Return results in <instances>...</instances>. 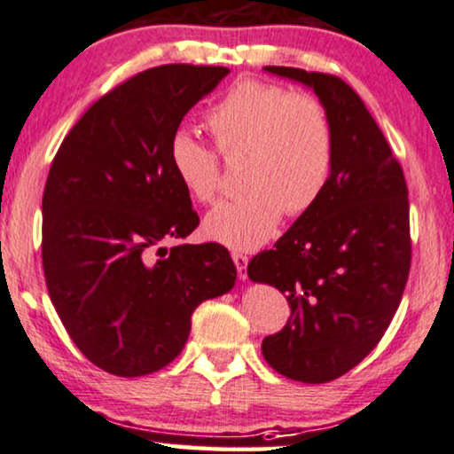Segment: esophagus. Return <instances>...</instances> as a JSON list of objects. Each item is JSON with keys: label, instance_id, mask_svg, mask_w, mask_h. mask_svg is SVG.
<instances>
[{"label": "esophagus", "instance_id": "obj_1", "mask_svg": "<svg viewBox=\"0 0 454 454\" xmlns=\"http://www.w3.org/2000/svg\"><path fill=\"white\" fill-rule=\"evenodd\" d=\"M231 258H233V262H235V268H238L239 278H241V280H246V278H247V255L233 252Z\"/></svg>", "mask_w": 454, "mask_h": 454}]
</instances>
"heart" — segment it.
I'll return each mask as SVG.
<instances>
[{"mask_svg": "<svg viewBox=\"0 0 454 454\" xmlns=\"http://www.w3.org/2000/svg\"><path fill=\"white\" fill-rule=\"evenodd\" d=\"M216 151L243 160L241 182L249 192L216 205L205 219L208 239L231 249H254L278 229L282 215L307 213L330 184L336 133L327 108L309 94L280 85L238 82L205 116ZM216 151L186 130L169 141V166L190 199L213 202L221 190Z\"/></svg>", "mask_w": 454, "mask_h": 454, "instance_id": "b5f03b06", "label": "heart"}]
</instances>
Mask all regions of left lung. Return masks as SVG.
<instances>
[{
	"instance_id": "8db88e82",
	"label": "left lung",
	"mask_w": 454,
	"mask_h": 454,
	"mask_svg": "<svg viewBox=\"0 0 454 454\" xmlns=\"http://www.w3.org/2000/svg\"><path fill=\"white\" fill-rule=\"evenodd\" d=\"M264 69L315 91L333 122L336 161L317 205L247 264L249 278L278 288L291 305L262 354L288 379L327 383L379 344L402 301L411 264L407 186L350 85L315 71Z\"/></svg>"
}]
</instances>
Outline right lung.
I'll list each match as a JSON object with an SVG mask.
<instances>
[{"label": "right lung", "mask_w": 454, "mask_h": 454, "mask_svg": "<svg viewBox=\"0 0 454 454\" xmlns=\"http://www.w3.org/2000/svg\"><path fill=\"white\" fill-rule=\"evenodd\" d=\"M227 67L161 65L91 104L59 147L43 194L52 305L90 363L143 377L182 352L202 301L238 278L219 243L166 247L199 227L169 141Z\"/></svg>", "instance_id": "obj_1"}]
</instances>
